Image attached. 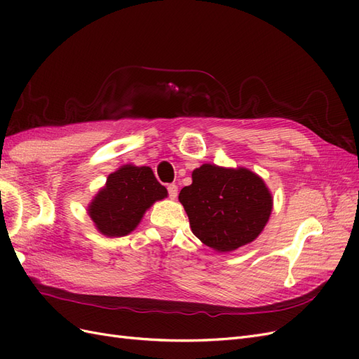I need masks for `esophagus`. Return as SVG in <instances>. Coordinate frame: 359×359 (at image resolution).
<instances>
[{"label": "esophagus", "instance_id": "obj_1", "mask_svg": "<svg viewBox=\"0 0 359 359\" xmlns=\"http://www.w3.org/2000/svg\"><path fill=\"white\" fill-rule=\"evenodd\" d=\"M168 191H169V198L170 199H175L178 196V187L175 186V184H169Z\"/></svg>", "mask_w": 359, "mask_h": 359}]
</instances>
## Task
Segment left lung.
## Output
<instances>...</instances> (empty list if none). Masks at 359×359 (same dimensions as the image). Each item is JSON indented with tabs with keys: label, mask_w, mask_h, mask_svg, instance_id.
Masks as SVG:
<instances>
[{
	"label": "left lung",
	"mask_w": 359,
	"mask_h": 359,
	"mask_svg": "<svg viewBox=\"0 0 359 359\" xmlns=\"http://www.w3.org/2000/svg\"><path fill=\"white\" fill-rule=\"evenodd\" d=\"M178 199L191 232L219 253L253 243L273 212V194L247 168L205 163L193 170L191 184L180 191Z\"/></svg>",
	"instance_id": "1"
}]
</instances>
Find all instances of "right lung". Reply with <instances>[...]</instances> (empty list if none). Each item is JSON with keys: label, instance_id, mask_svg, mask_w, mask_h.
<instances>
[{"label": "right lung", "instance_id": "add662e5", "mask_svg": "<svg viewBox=\"0 0 359 359\" xmlns=\"http://www.w3.org/2000/svg\"><path fill=\"white\" fill-rule=\"evenodd\" d=\"M168 198V190L148 166L124 165L112 172L90 202L88 215L104 236L119 238L133 232L147 210Z\"/></svg>", "mask_w": 359, "mask_h": 359}]
</instances>
